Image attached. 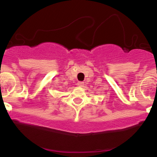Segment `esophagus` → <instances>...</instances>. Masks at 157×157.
<instances>
[{
    "instance_id": "obj_1",
    "label": "esophagus",
    "mask_w": 157,
    "mask_h": 157,
    "mask_svg": "<svg viewBox=\"0 0 157 157\" xmlns=\"http://www.w3.org/2000/svg\"><path fill=\"white\" fill-rule=\"evenodd\" d=\"M77 85L79 87H82L83 86H84V82H78Z\"/></svg>"
}]
</instances>
